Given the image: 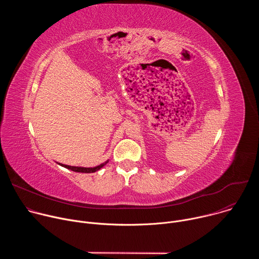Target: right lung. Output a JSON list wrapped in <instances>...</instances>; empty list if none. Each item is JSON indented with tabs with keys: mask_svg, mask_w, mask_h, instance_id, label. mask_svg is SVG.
<instances>
[{
	"mask_svg": "<svg viewBox=\"0 0 259 259\" xmlns=\"http://www.w3.org/2000/svg\"><path fill=\"white\" fill-rule=\"evenodd\" d=\"M106 163H107V161H106V162H104V163H102V164H100V165H98V166H96V167H93V168L75 167V166L63 165V164H60V163H58V164H59L60 166L64 167V168H67V169H69V170H71V171H75V172H81V173H93V172H96V171H98L99 169H101V168H102Z\"/></svg>",
	"mask_w": 259,
	"mask_h": 259,
	"instance_id": "right-lung-1",
	"label": "right lung"
}]
</instances>
